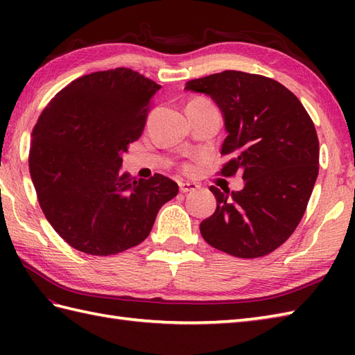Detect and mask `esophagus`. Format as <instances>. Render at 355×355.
I'll list each match as a JSON object with an SVG mask.
<instances>
[{
	"instance_id": "34e87169",
	"label": "esophagus",
	"mask_w": 355,
	"mask_h": 355,
	"mask_svg": "<svg viewBox=\"0 0 355 355\" xmlns=\"http://www.w3.org/2000/svg\"><path fill=\"white\" fill-rule=\"evenodd\" d=\"M197 184L195 183H180V191H182L183 193H187V192H192L197 189Z\"/></svg>"
}]
</instances>
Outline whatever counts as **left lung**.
Masks as SVG:
<instances>
[{"label": "left lung", "instance_id": "8db88e82", "mask_svg": "<svg viewBox=\"0 0 355 355\" xmlns=\"http://www.w3.org/2000/svg\"><path fill=\"white\" fill-rule=\"evenodd\" d=\"M221 110L230 160L221 175L243 173L244 189L210 186L216 210L200 224L207 244L236 258H259L282 245L302 220L319 173V139L300 101L279 82L225 70L186 84Z\"/></svg>", "mask_w": 355, "mask_h": 355}]
</instances>
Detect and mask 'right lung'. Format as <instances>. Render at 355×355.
<instances>
[{
    "instance_id": "obj_1",
    "label": "right lung",
    "mask_w": 355,
    "mask_h": 355,
    "mask_svg": "<svg viewBox=\"0 0 355 355\" xmlns=\"http://www.w3.org/2000/svg\"><path fill=\"white\" fill-rule=\"evenodd\" d=\"M162 87L132 71L85 74L45 107L32 132L28 168L51 227L79 252L108 256L143 243L178 184L122 172V154L146 123Z\"/></svg>"
}]
</instances>
